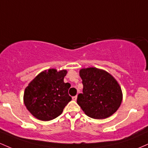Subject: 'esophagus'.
I'll list each match as a JSON object with an SVG mask.
<instances>
[{
	"label": "esophagus",
	"mask_w": 148,
	"mask_h": 148,
	"mask_svg": "<svg viewBox=\"0 0 148 148\" xmlns=\"http://www.w3.org/2000/svg\"><path fill=\"white\" fill-rule=\"evenodd\" d=\"M72 100H75V101H76V100H77V95H76V96L72 97Z\"/></svg>",
	"instance_id": "obj_1"
}]
</instances>
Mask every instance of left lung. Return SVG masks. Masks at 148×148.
<instances>
[{
    "label": "left lung",
    "mask_w": 148,
    "mask_h": 148,
    "mask_svg": "<svg viewBox=\"0 0 148 148\" xmlns=\"http://www.w3.org/2000/svg\"><path fill=\"white\" fill-rule=\"evenodd\" d=\"M79 75L84 85L78 95L77 104L89 117L106 119L121 105L123 93L119 83L112 74L96 67L83 68Z\"/></svg>",
    "instance_id": "obj_1"
}]
</instances>
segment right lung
I'll list each match as a JSON object with an SVG mask.
<instances>
[{
    "instance_id": "1",
    "label": "right lung",
    "mask_w": 148,
    "mask_h": 148,
    "mask_svg": "<svg viewBox=\"0 0 148 148\" xmlns=\"http://www.w3.org/2000/svg\"><path fill=\"white\" fill-rule=\"evenodd\" d=\"M66 69H49L39 73L26 87L24 103L36 119L50 121L62 113L71 98L68 94L71 85L64 82Z\"/></svg>"
}]
</instances>
